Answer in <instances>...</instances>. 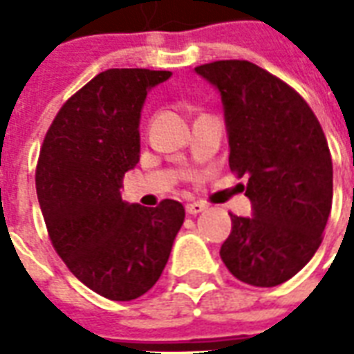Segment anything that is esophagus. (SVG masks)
Segmentation results:
<instances>
[{
    "mask_svg": "<svg viewBox=\"0 0 354 354\" xmlns=\"http://www.w3.org/2000/svg\"><path fill=\"white\" fill-rule=\"evenodd\" d=\"M205 210H207V205H205V203H199V201H193V203H187V205H185V212L192 216L199 214V212H205Z\"/></svg>",
    "mask_w": 354,
    "mask_h": 354,
    "instance_id": "1",
    "label": "esophagus"
}]
</instances>
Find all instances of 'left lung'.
<instances>
[{"label": "left lung", "mask_w": 354, "mask_h": 354, "mask_svg": "<svg viewBox=\"0 0 354 354\" xmlns=\"http://www.w3.org/2000/svg\"><path fill=\"white\" fill-rule=\"evenodd\" d=\"M220 93L230 167L248 176L252 216H231L225 267L252 286H277L311 260L332 208V157L319 119L284 81L248 60L195 68Z\"/></svg>", "instance_id": "1"}]
</instances>
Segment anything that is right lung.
<instances>
[{
  "label": "right lung",
  "instance_id": "add662e5",
  "mask_svg": "<svg viewBox=\"0 0 354 354\" xmlns=\"http://www.w3.org/2000/svg\"><path fill=\"white\" fill-rule=\"evenodd\" d=\"M170 72L113 68L60 108L43 140L35 189L50 243L85 286L131 301L159 281L185 210L121 199L124 172L140 161V115L147 93Z\"/></svg>",
  "mask_w": 354,
  "mask_h": 354
}]
</instances>
